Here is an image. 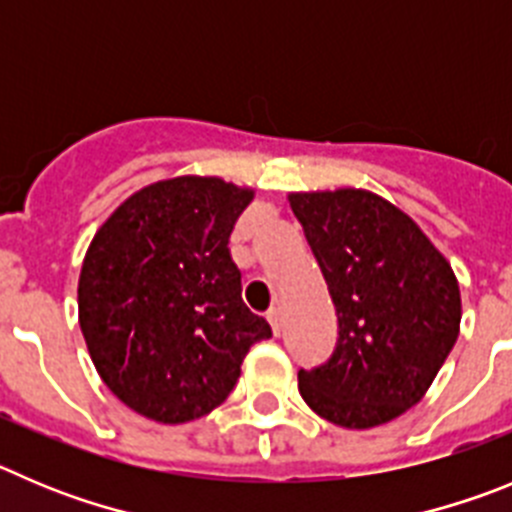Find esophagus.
<instances>
[{"label":"esophagus","mask_w":512,"mask_h":512,"mask_svg":"<svg viewBox=\"0 0 512 512\" xmlns=\"http://www.w3.org/2000/svg\"><path fill=\"white\" fill-rule=\"evenodd\" d=\"M267 321H270V326H273L275 334H280V329H283V316H280L278 306H273L270 311H267Z\"/></svg>","instance_id":"1"}]
</instances>
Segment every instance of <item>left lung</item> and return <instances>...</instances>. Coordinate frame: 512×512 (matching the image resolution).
Here are the masks:
<instances>
[{
  "instance_id": "left-lung-1",
  "label": "left lung",
  "mask_w": 512,
  "mask_h": 512,
  "mask_svg": "<svg viewBox=\"0 0 512 512\" xmlns=\"http://www.w3.org/2000/svg\"><path fill=\"white\" fill-rule=\"evenodd\" d=\"M334 301L339 336L298 372L311 411L372 428L426 395L459 336L457 275L411 216L362 188L290 193Z\"/></svg>"
}]
</instances>
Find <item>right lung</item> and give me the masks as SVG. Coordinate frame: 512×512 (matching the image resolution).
<instances>
[{
    "instance_id": "obj_1",
    "label": "right lung",
    "mask_w": 512,
    "mask_h": 512,
    "mask_svg": "<svg viewBox=\"0 0 512 512\" xmlns=\"http://www.w3.org/2000/svg\"><path fill=\"white\" fill-rule=\"evenodd\" d=\"M255 199L222 178L181 176L132 193L86 250L78 324L107 388L158 423L222 405L250 347L273 329L242 301L229 234Z\"/></svg>"
}]
</instances>
